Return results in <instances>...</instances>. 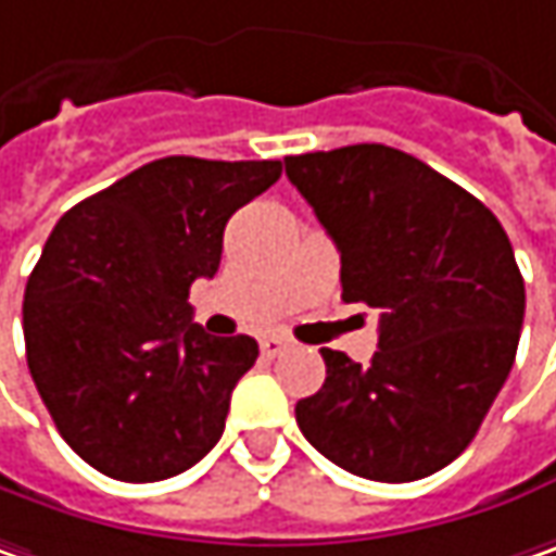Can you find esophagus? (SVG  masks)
Returning a JSON list of instances; mask_svg holds the SVG:
<instances>
[{"instance_id": "34e87169", "label": "esophagus", "mask_w": 556, "mask_h": 556, "mask_svg": "<svg viewBox=\"0 0 556 556\" xmlns=\"http://www.w3.org/2000/svg\"><path fill=\"white\" fill-rule=\"evenodd\" d=\"M286 349H289V339H282V336H264L261 339V354L264 357H277Z\"/></svg>"}]
</instances>
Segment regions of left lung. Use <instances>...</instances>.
Segmentation results:
<instances>
[{
	"label": "left lung",
	"mask_w": 556,
	"mask_h": 556,
	"mask_svg": "<svg viewBox=\"0 0 556 556\" xmlns=\"http://www.w3.org/2000/svg\"><path fill=\"white\" fill-rule=\"evenodd\" d=\"M286 177L342 254V299L379 307L367 367L320 351L326 382L295 404L299 429L354 476H432L476 439L514 367V245L476 195L379 142L286 157Z\"/></svg>",
	"instance_id": "8db88e82"
}]
</instances>
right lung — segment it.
I'll list each match as a JSON object with an SVG mask.
<instances>
[{
	"mask_svg": "<svg viewBox=\"0 0 556 556\" xmlns=\"http://www.w3.org/2000/svg\"><path fill=\"white\" fill-rule=\"evenodd\" d=\"M279 161L170 155L74 205L24 292L27 367L61 439L121 482L199 464L257 361L252 336L192 324L189 286L214 277L224 227Z\"/></svg>",
	"mask_w": 556,
	"mask_h": 556,
	"instance_id": "right-lung-1",
	"label": "right lung"
}]
</instances>
